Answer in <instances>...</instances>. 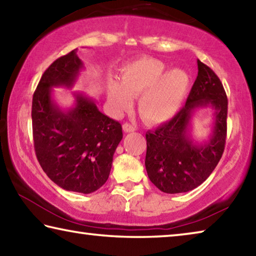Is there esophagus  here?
<instances>
[{"label":"esophagus","mask_w":256,"mask_h":256,"mask_svg":"<svg viewBox=\"0 0 256 256\" xmlns=\"http://www.w3.org/2000/svg\"><path fill=\"white\" fill-rule=\"evenodd\" d=\"M123 130H124V132L128 133V132H134L136 128V126H134V125H132V124L124 123V124H123Z\"/></svg>","instance_id":"esophagus-1"}]
</instances>
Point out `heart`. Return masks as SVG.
<instances>
[{"label": "heart", "mask_w": 256, "mask_h": 256, "mask_svg": "<svg viewBox=\"0 0 256 256\" xmlns=\"http://www.w3.org/2000/svg\"><path fill=\"white\" fill-rule=\"evenodd\" d=\"M166 71L157 58H144L125 66L120 82L108 84V99L115 112L131 108L132 97H138V112L146 122L159 124L174 118L190 88V76L182 68Z\"/></svg>", "instance_id": "obj_1"}]
</instances>
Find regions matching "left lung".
I'll list each match as a JSON object with an SVG mask.
<instances>
[{"instance_id":"1","label":"left lung","mask_w":256,"mask_h":256,"mask_svg":"<svg viewBox=\"0 0 256 256\" xmlns=\"http://www.w3.org/2000/svg\"><path fill=\"white\" fill-rule=\"evenodd\" d=\"M198 76L185 106L170 120L146 133V170L150 180L168 194L183 193L201 185L216 168L226 144L228 99L222 81L198 60ZM215 108V126L209 140L194 144L188 134L196 108Z\"/></svg>"}]
</instances>
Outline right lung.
I'll return each mask as SVG.
<instances>
[{
    "mask_svg": "<svg viewBox=\"0 0 256 256\" xmlns=\"http://www.w3.org/2000/svg\"><path fill=\"white\" fill-rule=\"evenodd\" d=\"M76 52L60 56L42 76L32 97V136L46 175L64 190L89 194L108 180L123 132L118 120L82 94H74L76 106L68 112L52 99L53 86L71 88L84 68Z\"/></svg>",
    "mask_w": 256,
    "mask_h": 256,
    "instance_id": "right-lung-1",
    "label": "right lung"
}]
</instances>
